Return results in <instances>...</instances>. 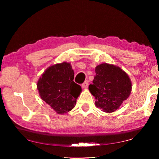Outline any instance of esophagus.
I'll use <instances>...</instances> for the list:
<instances>
[{"label":"esophagus","mask_w":159,"mask_h":159,"mask_svg":"<svg viewBox=\"0 0 159 159\" xmlns=\"http://www.w3.org/2000/svg\"><path fill=\"white\" fill-rule=\"evenodd\" d=\"M81 86H82L83 88H84V89H86V88H88V80H86V81H85L84 83H83Z\"/></svg>","instance_id":"obj_1"}]
</instances>
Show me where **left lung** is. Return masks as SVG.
Segmentation results:
<instances>
[{"label": "left lung", "instance_id": "obj_1", "mask_svg": "<svg viewBox=\"0 0 159 159\" xmlns=\"http://www.w3.org/2000/svg\"><path fill=\"white\" fill-rule=\"evenodd\" d=\"M95 73L93 84L88 88L96 99L95 106L104 112H114L130 96L131 80L127 73L114 64H99Z\"/></svg>", "mask_w": 159, "mask_h": 159}]
</instances>
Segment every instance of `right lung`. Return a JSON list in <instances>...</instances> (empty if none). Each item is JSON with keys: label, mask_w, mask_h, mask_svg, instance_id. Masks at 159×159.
Here are the masks:
<instances>
[{"label": "right lung", "mask_w": 159, "mask_h": 159, "mask_svg": "<svg viewBox=\"0 0 159 159\" xmlns=\"http://www.w3.org/2000/svg\"><path fill=\"white\" fill-rule=\"evenodd\" d=\"M71 64L64 61L48 67L37 82V89L43 100L58 114L74 108L82 89L74 81Z\"/></svg>", "instance_id": "add662e5"}]
</instances>
